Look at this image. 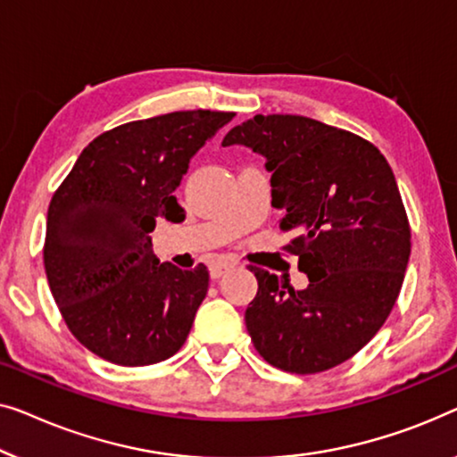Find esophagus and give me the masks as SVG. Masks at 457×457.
Listing matches in <instances>:
<instances>
[{"mask_svg":"<svg viewBox=\"0 0 457 457\" xmlns=\"http://www.w3.org/2000/svg\"><path fill=\"white\" fill-rule=\"evenodd\" d=\"M231 269H234V262L215 261V262H211V265H209V273H211V278H213V279H220L221 275H226L228 271H231Z\"/></svg>","mask_w":457,"mask_h":457,"instance_id":"1","label":"esophagus"}]
</instances>
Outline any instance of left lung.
<instances>
[{
  "instance_id": "8db88e82",
  "label": "left lung",
  "mask_w": 457,
  "mask_h": 457,
  "mask_svg": "<svg viewBox=\"0 0 457 457\" xmlns=\"http://www.w3.org/2000/svg\"><path fill=\"white\" fill-rule=\"evenodd\" d=\"M223 146L265 157L271 204L294 231L308 286L253 267L259 281L244 320L259 354L281 370L312 375L345 362L394 308L410 261V223L394 171L356 134L304 115H254Z\"/></svg>"
}]
</instances>
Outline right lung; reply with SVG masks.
Wrapping results in <instances>:
<instances>
[{
    "label": "right lung",
    "mask_w": 457,
    "mask_h": 457,
    "mask_svg": "<svg viewBox=\"0 0 457 457\" xmlns=\"http://www.w3.org/2000/svg\"><path fill=\"white\" fill-rule=\"evenodd\" d=\"M231 112H173L93 140L47 211L45 273L79 342L113 364L145 366L182 348L209 290V271L153 254L157 220L179 223L173 192L190 159Z\"/></svg>",
    "instance_id": "add662e5"
}]
</instances>
